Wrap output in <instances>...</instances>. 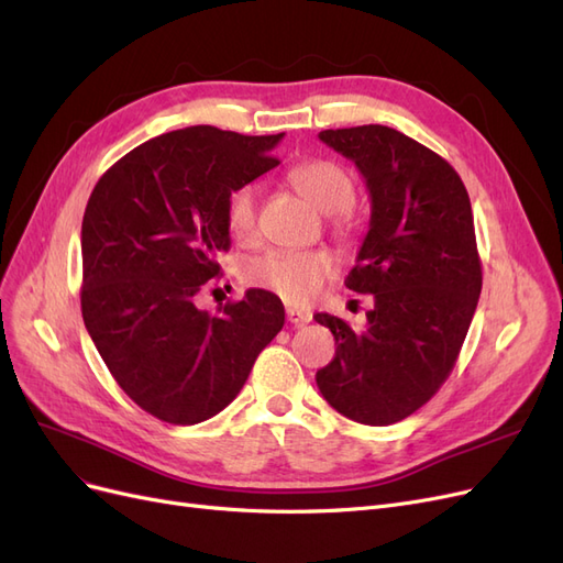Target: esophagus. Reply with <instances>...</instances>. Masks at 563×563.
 <instances>
[{"label": "esophagus", "instance_id": "1", "mask_svg": "<svg viewBox=\"0 0 563 563\" xmlns=\"http://www.w3.org/2000/svg\"><path fill=\"white\" fill-rule=\"evenodd\" d=\"M286 319L294 323V327H302V323L312 321V312L310 310H298V308H286Z\"/></svg>", "mask_w": 563, "mask_h": 563}]
</instances>
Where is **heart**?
<instances>
[{
	"mask_svg": "<svg viewBox=\"0 0 563 563\" xmlns=\"http://www.w3.org/2000/svg\"><path fill=\"white\" fill-rule=\"evenodd\" d=\"M288 180L323 213H335L340 232L352 230L354 180L343 166L331 159H310L294 166ZM258 220V187L253 183L236 185L225 201V225L234 240L249 242ZM335 258L329 251H269L244 265V282L261 291L279 296L284 302H310L327 279L335 275Z\"/></svg>",
	"mask_w": 563,
	"mask_h": 563,
	"instance_id": "heart-1",
	"label": "heart"
}]
</instances>
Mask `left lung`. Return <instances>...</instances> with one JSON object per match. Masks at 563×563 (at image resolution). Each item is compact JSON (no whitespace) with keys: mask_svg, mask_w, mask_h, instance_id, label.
<instances>
[{"mask_svg":"<svg viewBox=\"0 0 563 563\" xmlns=\"http://www.w3.org/2000/svg\"><path fill=\"white\" fill-rule=\"evenodd\" d=\"M319 141L366 180L371 223L345 286L373 296L366 329L314 314L335 338L317 387L338 413L391 424L444 385L482 294L470 197L455 168L401 131L329 129Z\"/></svg>","mask_w":563,"mask_h":563,"instance_id":"obj_1","label":"left lung"}]
</instances>
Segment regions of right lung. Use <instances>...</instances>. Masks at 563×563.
<instances>
[{
    "mask_svg": "<svg viewBox=\"0 0 563 563\" xmlns=\"http://www.w3.org/2000/svg\"><path fill=\"white\" fill-rule=\"evenodd\" d=\"M277 135L216 126L162 133L100 176L81 220V317L112 378L172 424L209 420L240 395L284 327L282 300L251 288L216 314L197 294L230 249L225 201L279 162Z\"/></svg>",
    "mask_w": 563,
    "mask_h": 563,
    "instance_id": "right-lung-1",
    "label": "right lung"
}]
</instances>
